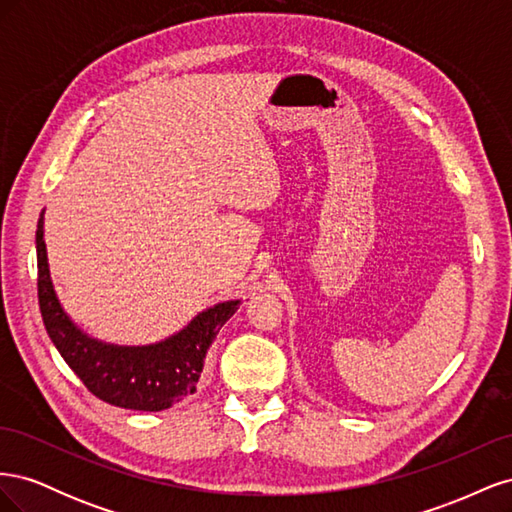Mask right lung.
I'll return each instance as SVG.
<instances>
[{
	"label": "right lung",
	"instance_id": "obj_1",
	"mask_svg": "<svg viewBox=\"0 0 512 512\" xmlns=\"http://www.w3.org/2000/svg\"><path fill=\"white\" fill-rule=\"evenodd\" d=\"M44 211L36 230L38 303L44 329L68 367L83 380L89 393L111 406L158 412L175 406L196 391L207 348L239 301L220 303L196 316L181 333L153 346H111L91 339L74 327L61 309L49 275L42 235Z\"/></svg>",
	"mask_w": 512,
	"mask_h": 512
}]
</instances>
